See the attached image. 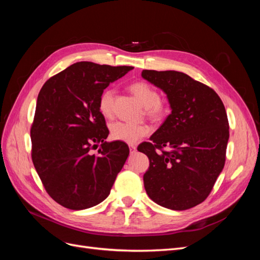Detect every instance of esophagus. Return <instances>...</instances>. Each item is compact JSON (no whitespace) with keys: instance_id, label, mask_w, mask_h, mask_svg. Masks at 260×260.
Returning a JSON list of instances; mask_svg holds the SVG:
<instances>
[{"instance_id":"34e87169","label":"esophagus","mask_w":260,"mask_h":260,"mask_svg":"<svg viewBox=\"0 0 260 260\" xmlns=\"http://www.w3.org/2000/svg\"><path fill=\"white\" fill-rule=\"evenodd\" d=\"M129 148H130V153H131V154H135V153L137 152L136 145H129Z\"/></svg>"}]
</instances>
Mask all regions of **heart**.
Listing matches in <instances>:
<instances>
[{
  "mask_svg": "<svg viewBox=\"0 0 260 260\" xmlns=\"http://www.w3.org/2000/svg\"><path fill=\"white\" fill-rule=\"evenodd\" d=\"M129 90L145 107V114L152 119H161L168 112V107L160 101L158 91L144 81H137L130 84ZM115 91L105 89L99 98V111L104 117H112L114 112ZM149 133L148 125L128 121H116L111 124V136L116 141L124 143H136Z\"/></svg>",
  "mask_w": 260,
  "mask_h": 260,
  "instance_id": "heart-1",
  "label": "heart"
}]
</instances>
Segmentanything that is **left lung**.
<instances>
[{
	"instance_id": "8db88e82",
	"label": "left lung",
	"mask_w": 260,
	"mask_h": 260,
	"mask_svg": "<svg viewBox=\"0 0 260 260\" xmlns=\"http://www.w3.org/2000/svg\"><path fill=\"white\" fill-rule=\"evenodd\" d=\"M167 94L171 114L138 151L149 159L143 176L149 199L174 210L205 201L225 162L229 121L218 94L186 74L143 70Z\"/></svg>"
}]
</instances>
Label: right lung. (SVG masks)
I'll list each match as a JSON object with an SVG mask.
<instances>
[{"instance_id":"add662e5","label":"right lung","mask_w":260,"mask_h":260,"mask_svg":"<svg viewBox=\"0 0 260 260\" xmlns=\"http://www.w3.org/2000/svg\"><path fill=\"white\" fill-rule=\"evenodd\" d=\"M132 69L79 61L51 77L39 92L31 158L45 191L59 205L86 209L109 195L129 147L121 141L105 142L109 131L99 98ZM100 143L98 154H91Z\"/></svg>"}]
</instances>
